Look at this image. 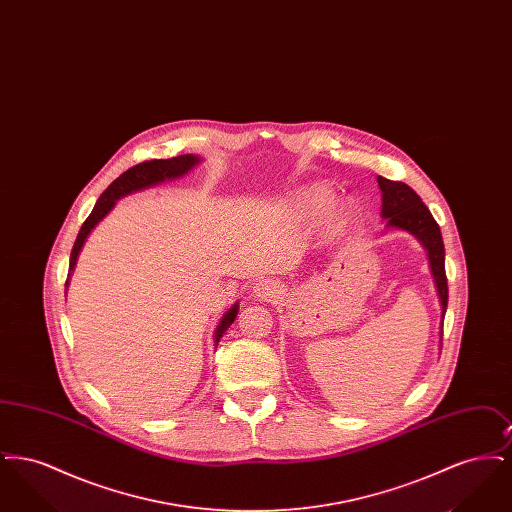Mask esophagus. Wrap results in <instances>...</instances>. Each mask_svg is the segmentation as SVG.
<instances>
[{
    "label": "esophagus",
    "instance_id": "34e87169",
    "mask_svg": "<svg viewBox=\"0 0 512 512\" xmlns=\"http://www.w3.org/2000/svg\"><path fill=\"white\" fill-rule=\"evenodd\" d=\"M278 292H280V290H278V284L272 282V280H261V282H257V284L253 286V295H255L257 299H261V301L274 299Z\"/></svg>",
    "mask_w": 512,
    "mask_h": 512
}]
</instances>
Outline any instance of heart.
Segmentation results:
<instances>
[{
    "mask_svg": "<svg viewBox=\"0 0 512 512\" xmlns=\"http://www.w3.org/2000/svg\"><path fill=\"white\" fill-rule=\"evenodd\" d=\"M332 201V190L326 186H311L295 195L293 205L303 213H318Z\"/></svg>",
    "mask_w": 512,
    "mask_h": 512,
    "instance_id": "obj_1",
    "label": "heart"
}]
</instances>
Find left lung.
I'll use <instances>...</instances> for the list:
<instances>
[{
  "label": "left lung",
  "mask_w": 512,
  "mask_h": 512,
  "mask_svg": "<svg viewBox=\"0 0 512 512\" xmlns=\"http://www.w3.org/2000/svg\"><path fill=\"white\" fill-rule=\"evenodd\" d=\"M378 186L382 192V219L386 220V230L409 232L426 249L430 272L434 276L441 318L447 311V276H445V247L439 232L438 222L422 199L403 182H393L378 176Z\"/></svg>",
  "instance_id": "obj_1"
}]
</instances>
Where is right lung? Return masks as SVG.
Returning <instances> with one entry per match:
<instances>
[{
  "label": "right lung",
  "instance_id": "obj_1",
  "mask_svg": "<svg viewBox=\"0 0 512 512\" xmlns=\"http://www.w3.org/2000/svg\"><path fill=\"white\" fill-rule=\"evenodd\" d=\"M203 159L197 157V155H180V157H172V159H155V161H146V163H140L132 169H128L126 172H122L121 176L99 195L98 203L94 207V211L90 213V217L84 220L78 236H76V242L73 245V251H71V261H69V276L73 274L74 267H76V259L82 251V247L86 244L90 232L98 226L101 220L105 219L111 209L115 207V203L126 197V195L136 194V192H142L147 188H153V186H159L163 182H169V180H176V178H182L186 176L188 172L195 169ZM69 288V280L65 284V293ZM238 309H240V303H234L222 318H220L219 326L215 328V345H219L220 338L224 336V332L232 326V322L238 317Z\"/></svg>",
  "mask_w": 512,
  "mask_h": 512
}]
</instances>
